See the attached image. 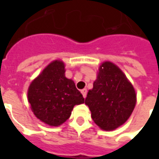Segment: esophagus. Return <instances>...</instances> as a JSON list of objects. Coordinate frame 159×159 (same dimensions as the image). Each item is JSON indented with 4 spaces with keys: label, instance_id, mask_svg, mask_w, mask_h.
<instances>
[{
    "label": "esophagus",
    "instance_id": "1",
    "mask_svg": "<svg viewBox=\"0 0 159 159\" xmlns=\"http://www.w3.org/2000/svg\"><path fill=\"white\" fill-rule=\"evenodd\" d=\"M81 93H82V94H83V96L84 97V98H86V96H87V89H84L82 90V91H81Z\"/></svg>",
    "mask_w": 159,
    "mask_h": 159
}]
</instances>
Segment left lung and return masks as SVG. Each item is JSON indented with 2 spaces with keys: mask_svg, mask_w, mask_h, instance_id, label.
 Returning <instances> with one entry per match:
<instances>
[{
  "mask_svg": "<svg viewBox=\"0 0 159 159\" xmlns=\"http://www.w3.org/2000/svg\"><path fill=\"white\" fill-rule=\"evenodd\" d=\"M135 103L134 89L123 71L112 63H103L85 99L93 122L104 130L115 129L130 117Z\"/></svg>",
  "mask_w": 159,
  "mask_h": 159,
  "instance_id": "obj_1",
  "label": "left lung"
}]
</instances>
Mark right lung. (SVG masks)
<instances>
[{"instance_id":"right-lung-1","label":"right lung","mask_w":159,"mask_h":159,"mask_svg":"<svg viewBox=\"0 0 159 159\" xmlns=\"http://www.w3.org/2000/svg\"><path fill=\"white\" fill-rule=\"evenodd\" d=\"M28 100L36 117L51 126L65 123L74 106L84 103L74 82L65 76V65L59 60L49 64L31 83Z\"/></svg>"}]
</instances>
